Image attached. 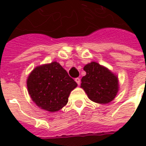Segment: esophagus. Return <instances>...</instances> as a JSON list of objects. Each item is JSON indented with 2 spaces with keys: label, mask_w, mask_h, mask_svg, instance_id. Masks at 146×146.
<instances>
[{
  "label": "esophagus",
  "mask_w": 146,
  "mask_h": 146,
  "mask_svg": "<svg viewBox=\"0 0 146 146\" xmlns=\"http://www.w3.org/2000/svg\"><path fill=\"white\" fill-rule=\"evenodd\" d=\"M75 81L76 82L78 85H80V82H81V80H80V78H76L75 79Z\"/></svg>",
  "instance_id": "1"
}]
</instances>
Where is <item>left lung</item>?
Wrapping results in <instances>:
<instances>
[{
  "label": "left lung",
  "mask_w": 146,
  "mask_h": 146,
  "mask_svg": "<svg viewBox=\"0 0 146 146\" xmlns=\"http://www.w3.org/2000/svg\"><path fill=\"white\" fill-rule=\"evenodd\" d=\"M83 70L86 75L82 78L80 87L89 99L98 104H108L113 101L119 90L117 76L94 61L87 64Z\"/></svg>",
  "instance_id": "left-lung-1"
}]
</instances>
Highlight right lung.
Wrapping results in <instances>:
<instances>
[{
  "label": "right lung",
  "mask_w": 146,
  "mask_h": 146,
  "mask_svg": "<svg viewBox=\"0 0 146 146\" xmlns=\"http://www.w3.org/2000/svg\"><path fill=\"white\" fill-rule=\"evenodd\" d=\"M26 84L33 102L49 112L63 108L68 102L70 92L77 86V83L56 61L33 69Z\"/></svg>",
  "instance_id": "obj_1"
}]
</instances>
